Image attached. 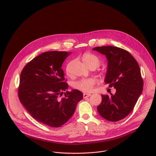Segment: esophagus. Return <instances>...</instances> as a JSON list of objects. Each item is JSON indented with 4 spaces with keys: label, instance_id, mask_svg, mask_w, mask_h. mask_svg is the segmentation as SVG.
<instances>
[{
    "label": "esophagus",
    "instance_id": "1",
    "mask_svg": "<svg viewBox=\"0 0 156 156\" xmlns=\"http://www.w3.org/2000/svg\"><path fill=\"white\" fill-rule=\"evenodd\" d=\"M91 94H89V93H84L83 94V98L84 99H86V98H88V97H90V96H91Z\"/></svg>",
    "mask_w": 156,
    "mask_h": 156
}]
</instances>
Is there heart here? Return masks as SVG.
I'll use <instances>...</instances> for the list:
<instances>
[{
    "label": "heart",
    "mask_w": 156,
    "mask_h": 156,
    "mask_svg": "<svg viewBox=\"0 0 156 156\" xmlns=\"http://www.w3.org/2000/svg\"><path fill=\"white\" fill-rule=\"evenodd\" d=\"M83 60L84 63H93L97 66L99 64V58L93 54H85L83 55ZM95 84V81L93 79H83L77 81H75L73 84L74 88L84 93H88L92 91Z\"/></svg>",
    "instance_id": "obj_1"
}]
</instances>
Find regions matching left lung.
I'll return each instance as SVG.
<instances>
[{"label": "left lung", "mask_w": 156, "mask_h": 156, "mask_svg": "<svg viewBox=\"0 0 156 156\" xmlns=\"http://www.w3.org/2000/svg\"><path fill=\"white\" fill-rule=\"evenodd\" d=\"M93 50L105 56L107 69L104 81L116 90L110 97L101 94L98 111L108 121H119L131 112L142 93L143 81L139 65L128 51L117 47H96Z\"/></svg>", "instance_id": "left-lung-1"}]
</instances>
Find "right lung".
Returning <instances> with one entry per match:
<instances>
[{
	"instance_id": "right-lung-1",
	"label": "right lung",
	"mask_w": 156,
	"mask_h": 156,
	"mask_svg": "<svg viewBox=\"0 0 156 156\" xmlns=\"http://www.w3.org/2000/svg\"><path fill=\"white\" fill-rule=\"evenodd\" d=\"M72 52H44L28 63L20 75L18 98L30 115L38 122L59 127L74 114L83 97L77 90L66 91L62 65ZM63 93L65 97L60 98Z\"/></svg>"
}]
</instances>
